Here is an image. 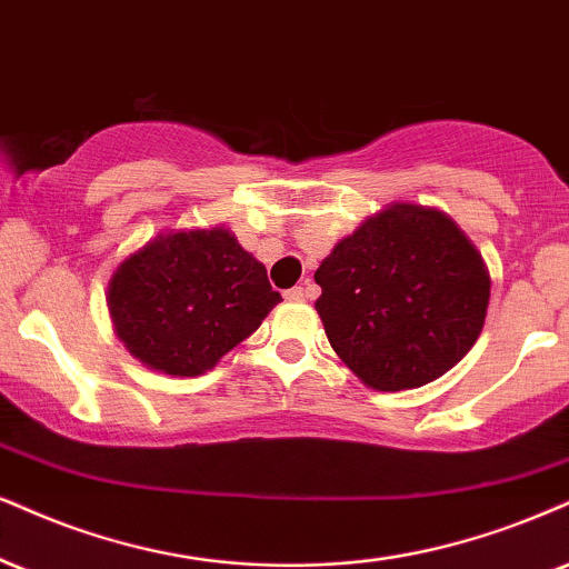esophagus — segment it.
<instances>
[{
    "mask_svg": "<svg viewBox=\"0 0 569 569\" xmlns=\"http://www.w3.org/2000/svg\"><path fill=\"white\" fill-rule=\"evenodd\" d=\"M284 298L296 300V303H298V300H308V298H313V287L308 282H306V287H292V290L284 292Z\"/></svg>",
    "mask_w": 569,
    "mask_h": 569,
    "instance_id": "obj_1",
    "label": "esophagus"
}]
</instances>
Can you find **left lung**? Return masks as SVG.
<instances>
[{
  "instance_id": "obj_1",
  "label": "left lung",
  "mask_w": 569,
  "mask_h": 569,
  "mask_svg": "<svg viewBox=\"0 0 569 569\" xmlns=\"http://www.w3.org/2000/svg\"><path fill=\"white\" fill-rule=\"evenodd\" d=\"M329 346L367 388H422L456 367L486 325L490 273L451 216L390 202L313 273Z\"/></svg>"
}]
</instances>
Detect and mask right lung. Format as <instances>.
I'll return each mask as SVG.
<instances>
[{"instance_id":"right-lung-1","label":"right lung","mask_w":569,"mask_h":569,"mask_svg":"<svg viewBox=\"0 0 569 569\" xmlns=\"http://www.w3.org/2000/svg\"><path fill=\"white\" fill-rule=\"evenodd\" d=\"M279 300L266 266L227 227L160 231L108 284L116 338L147 369L171 377L206 375Z\"/></svg>"}]
</instances>
